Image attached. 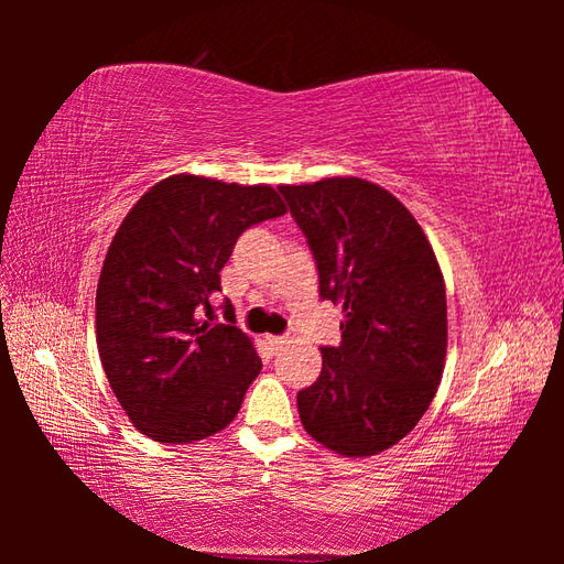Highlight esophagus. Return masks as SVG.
I'll return each mask as SVG.
<instances>
[{"label": "esophagus", "mask_w": 564, "mask_h": 564, "mask_svg": "<svg viewBox=\"0 0 564 564\" xmlns=\"http://www.w3.org/2000/svg\"><path fill=\"white\" fill-rule=\"evenodd\" d=\"M267 344H269V349H271V354H279L285 344H289V339L285 337H267Z\"/></svg>", "instance_id": "obj_1"}]
</instances>
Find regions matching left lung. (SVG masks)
<instances>
[{"instance_id": "8db88e82", "label": "left lung", "mask_w": 564, "mask_h": 564, "mask_svg": "<svg viewBox=\"0 0 564 564\" xmlns=\"http://www.w3.org/2000/svg\"><path fill=\"white\" fill-rule=\"evenodd\" d=\"M319 271L322 301L341 305V344L322 349V373L297 392L305 431L322 446L366 458L416 426L446 361V285L414 215L366 178L279 186Z\"/></svg>"}]
</instances>
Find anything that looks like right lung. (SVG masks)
Segmentation results:
<instances>
[{
	"label": "right lung",
	"mask_w": 564,
	"mask_h": 564,
	"mask_svg": "<svg viewBox=\"0 0 564 564\" xmlns=\"http://www.w3.org/2000/svg\"><path fill=\"white\" fill-rule=\"evenodd\" d=\"M279 191L174 174L118 227L97 289V346L111 390L142 434L194 443L237 416L261 358L242 329L213 325L220 269L247 227L279 218Z\"/></svg>",
	"instance_id": "add662e5"
}]
</instances>
